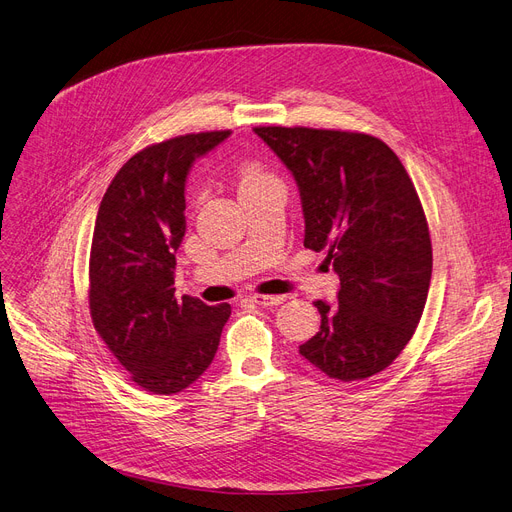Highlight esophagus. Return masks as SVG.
<instances>
[{
	"label": "esophagus",
	"instance_id": "esophagus-1",
	"mask_svg": "<svg viewBox=\"0 0 512 512\" xmlns=\"http://www.w3.org/2000/svg\"><path fill=\"white\" fill-rule=\"evenodd\" d=\"M285 298L288 296H269V294H254L252 296V302L258 304V306H277L281 302H285Z\"/></svg>",
	"mask_w": 512,
	"mask_h": 512
}]
</instances>
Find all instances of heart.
<instances>
[{"label": "heart", "mask_w": 512, "mask_h": 512, "mask_svg": "<svg viewBox=\"0 0 512 512\" xmlns=\"http://www.w3.org/2000/svg\"><path fill=\"white\" fill-rule=\"evenodd\" d=\"M264 178H269V176L264 174L258 166H245V168H241V187L254 185V182H260Z\"/></svg>", "instance_id": "obj_1"}]
</instances>
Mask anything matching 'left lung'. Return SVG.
<instances>
[{"label":"left lung","mask_w":512,"mask_h":512,"mask_svg":"<svg viewBox=\"0 0 512 512\" xmlns=\"http://www.w3.org/2000/svg\"><path fill=\"white\" fill-rule=\"evenodd\" d=\"M254 132L296 180L304 248L325 250L340 277L336 304L315 302L321 325L300 355L342 382L386 370L416 332L433 273L412 178L370 134L300 126Z\"/></svg>","instance_id":"obj_1"}]
</instances>
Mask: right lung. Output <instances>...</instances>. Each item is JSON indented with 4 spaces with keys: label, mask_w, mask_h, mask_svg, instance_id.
<instances>
[{
    "label": "right lung",
    "mask_w": 512,
    "mask_h": 512,
    "mask_svg": "<svg viewBox=\"0 0 512 512\" xmlns=\"http://www.w3.org/2000/svg\"><path fill=\"white\" fill-rule=\"evenodd\" d=\"M229 134H185L138 151L100 201L90 250L92 323L130 378L153 395L185 391L206 372L231 317L227 302L174 296L189 170Z\"/></svg>",
    "instance_id": "obj_1"
}]
</instances>
